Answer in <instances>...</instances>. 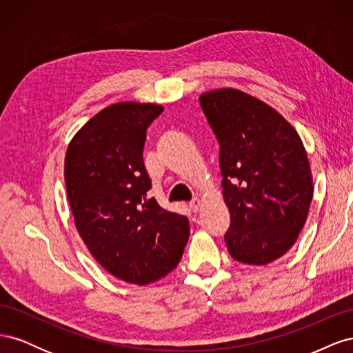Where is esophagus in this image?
Wrapping results in <instances>:
<instances>
[{
	"label": "esophagus",
	"instance_id": "obj_1",
	"mask_svg": "<svg viewBox=\"0 0 353 353\" xmlns=\"http://www.w3.org/2000/svg\"><path fill=\"white\" fill-rule=\"evenodd\" d=\"M200 206H201V199L200 197H194L193 200L190 201V208L193 209L194 212H197L200 209Z\"/></svg>",
	"mask_w": 353,
	"mask_h": 353
}]
</instances>
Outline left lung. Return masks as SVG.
Instances as JSON below:
<instances>
[{"instance_id":"1","label":"left lung","mask_w":353,"mask_h":353,"mask_svg":"<svg viewBox=\"0 0 353 353\" xmlns=\"http://www.w3.org/2000/svg\"><path fill=\"white\" fill-rule=\"evenodd\" d=\"M200 104L221 147L228 252L268 265L292 249L307 218L314 183L305 145L290 122L244 91L212 90Z\"/></svg>"}]
</instances>
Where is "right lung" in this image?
<instances>
[{
	"mask_svg": "<svg viewBox=\"0 0 353 353\" xmlns=\"http://www.w3.org/2000/svg\"><path fill=\"white\" fill-rule=\"evenodd\" d=\"M163 105L122 101L104 108L73 135L65 181L74 227L103 268L144 285L176 268L188 241V219L147 193L145 131Z\"/></svg>",
	"mask_w": 353,
	"mask_h": 353,
	"instance_id": "1",
	"label": "right lung"
}]
</instances>
